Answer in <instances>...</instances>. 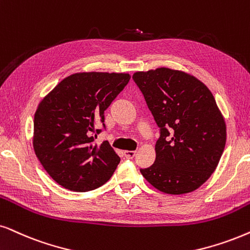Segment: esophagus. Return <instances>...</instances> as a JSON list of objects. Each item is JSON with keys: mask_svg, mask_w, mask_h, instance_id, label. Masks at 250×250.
<instances>
[{"mask_svg": "<svg viewBox=\"0 0 250 250\" xmlns=\"http://www.w3.org/2000/svg\"><path fill=\"white\" fill-rule=\"evenodd\" d=\"M125 156L127 159H132L136 156V151H125Z\"/></svg>", "mask_w": 250, "mask_h": 250, "instance_id": "1", "label": "esophagus"}]
</instances>
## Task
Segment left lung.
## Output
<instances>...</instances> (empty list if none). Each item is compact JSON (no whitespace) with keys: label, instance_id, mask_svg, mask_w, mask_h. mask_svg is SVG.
Segmentation results:
<instances>
[{"label":"left lung","instance_id":"8db88e82","mask_svg":"<svg viewBox=\"0 0 250 250\" xmlns=\"http://www.w3.org/2000/svg\"><path fill=\"white\" fill-rule=\"evenodd\" d=\"M160 128L153 165L142 175L158 190L181 195L200 188L217 168L226 123L207 85L169 68L132 75Z\"/></svg>","mask_w":250,"mask_h":250}]
</instances>
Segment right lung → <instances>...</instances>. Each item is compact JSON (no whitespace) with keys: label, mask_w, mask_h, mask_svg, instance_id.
<instances>
[{"label":"right lung","mask_w":250,"mask_h":250,"mask_svg":"<svg viewBox=\"0 0 250 250\" xmlns=\"http://www.w3.org/2000/svg\"><path fill=\"white\" fill-rule=\"evenodd\" d=\"M129 80L130 75L125 72H77L62 80L39 103L34 114V152L63 188L90 191L113 175L120 157L107 141L93 144L91 132L94 123L104 122L105 110Z\"/></svg>","instance_id":"obj_1"}]
</instances>
